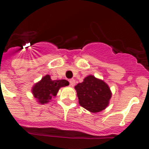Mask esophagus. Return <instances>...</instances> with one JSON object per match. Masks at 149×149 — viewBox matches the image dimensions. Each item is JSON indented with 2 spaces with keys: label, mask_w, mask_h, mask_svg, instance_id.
Wrapping results in <instances>:
<instances>
[{
  "label": "esophagus",
  "mask_w": 149,
  "mask_h": 149,
  "mask_svg": "<svg viewBox=\"0 0 149 149\" xmlns=\"http://www.w3.org/2000/svg\"><path fill=\"white\" fill-rule=\"evenodd\" d=\"M69 83H70L71 86H74L75 85V81H74V79H71L70 81H69Z\"/></svg>",
  "instance_id": "esophagus-1"
}]
</instances>
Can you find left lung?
Returning <instances> with one entry per match:
<instances>
[{
  "mask_svg": "<svg viewBox=\"0 0 149 149\" xmlns=\"http://www.w3.org/2000/svg\"><path fill=\"white\" fill-rule=\"evenodd\" d=\"M79 104L91 113H98L107 108L112 97L110 87L104 81L88 75L82 83L74 86Z\"/></svg>",
  "mask_w": 149,
  "mask_h": 149,
  "instance_id": "1",
  "label": "left lung"
}]
</instances>
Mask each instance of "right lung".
Returning a JSON list of instances; mask_svg holds the SVG:
<instances>
[{"label":"right lung","mask_w":149,"mask_h":149,"mask_svg":"<svg viewBox=\"0 0 149 149\" xmlns=\"http://www.w3.org/2000/svg\"><path fill=\"white\" fill-rule=\"evenodd\" d=\"M68 85L69 83L65 80L53 81L49 74H46L39 82L34 84L31 92L38 103L44 104L52 101V98L56 97L60 88Z\"/></svg>","instance_id":"obj_1"}]
</instances>
